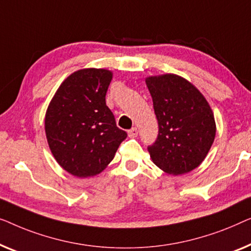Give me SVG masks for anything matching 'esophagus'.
Returning a JSON list of instances; mask_svg holds the SVG:
<instances>
[{
  "label": "esophagus",
  "mask_w": 251,
  "mask_h": 251,
  "mask_svg": "<svg viewBox=\"0 0 251 251\" xmlns=\"http://www.w3.org/2000/svg\"><path fill=\"white\" fill-rule=\"evenodd\" d=\"M127 133H128L129 137H136L137 134H139V130H137L136 127H133V128H130Z\"/></svg>",
  "instance_id": "1"
}]
</instances>
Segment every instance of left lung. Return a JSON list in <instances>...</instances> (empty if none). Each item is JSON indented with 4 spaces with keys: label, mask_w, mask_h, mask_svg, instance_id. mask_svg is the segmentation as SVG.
I'll return each mask as SVG.
<instances>
[{
    "label": "left lung",
    "mask_w": 251,
    "mask_h": 251,
    "mask_svg": "<svg viewBox=\"0 0 251 251\" xmlns=\"http://www.w3.org/2000/svg\"><path fill=\"white\" fill-rule=\"evenodd\" d=\"M146 83L159 126L157 140L148 147L151 159L172 175L193 171L216 134L210 105L195 85L174 74L148 77Z\"/></svg>",
    "instance_id": "1"
}]
</instances>
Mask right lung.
<instances>
[{"instance_id": "add662e5", "label": "right lung", "mask_w": 251, "mask_h": 251, "mask_svg": "<svg viewBox=\"0 0 251 251\" xmlns=\"http://www.w3.org/2000/svg\"><path fill=\"white\" fill-rule=\"evenodd\" d=\"M111 79L107 69L77 70L63 80L48 107L49 147L58 164L77 177L103 171L127 137L105 104Z\"/></svg>"}]
</instances>
